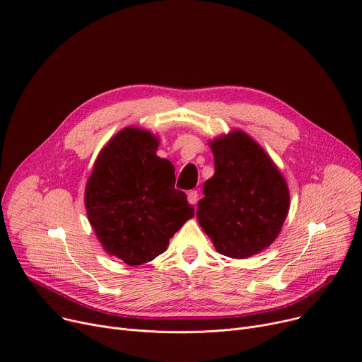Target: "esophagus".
<instances>
[{"label":"esophagus","instance_id":"1","mask_svg":"<svg viewBox=\"0 0 362 362\" xmlns=\"http://www.w3.org/2000/svg\"><path fill=\"white\" fill-rule=\"evenodd\" d=\"M198 197H199V195H198V191H189V192H187V201L191 202L192 205H195V204L198 202Z\"/></svg>","mask_w":362,"mask_h":362}]
</instances>
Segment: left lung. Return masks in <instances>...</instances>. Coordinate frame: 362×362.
Listing matches in <instances>:
<instances>
[{
    "label": "left lung",
    "mask_w": 362,
    "mask_h": 362,
    "mask_svg": "<svg viewBox=\"0 0 362 362\" xmlns=\"http://www.w3.org/2000/svg\"><path fill=\"white\" fill-rule=\"evenodd\" d=\"M214 176L204 183L197 217L216 250L248 258L267 248L289 211V191L280 171L246 133L211 144Z\"/></svg>",
    "instance_id": "1"
}]
</instances>
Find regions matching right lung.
I'll use <instances>...</instances> for the list:
<instances>
[{"label": "right lung", "instance_id": "obj_1", "mask_svg": "<svg viewBox=\"0 0 362 362\" xmlns=\"http://www.w3.org/2000/svg\"><path fill=\"white\" fill-rule=\"evenodd\" d=\"M157 138L127 127L101 151L86 185L85 205L104 250L129 265L154 259L194 217L175 187V167L160 158Z\"/></svg>", "mask_w": 362, "mask_h": 362}]
</instances>
